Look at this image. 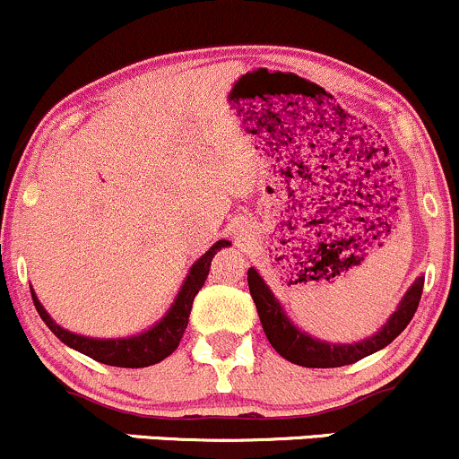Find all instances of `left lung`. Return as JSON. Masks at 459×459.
<instances>
[{
    "label": "left lung",
    "mask_w": 459,
    "mask_h": 459,
    "mask_svg": "<svg viewBox=\"0 0 459 459\" xmlns=\"http://www.w3.org/2000/svg\"><path fill=\"white\" fill-rule=\"evenodd\" d=\"M247 282H249V294H252L254 302H256L258 318L263 323V332L272 347L281 353L285 360L294 362V365L309 367V369H332V367H344L353 365V362L362 360V358L371 356V353L380 351L386 344L394 342L400 333L404 332L406 325L413 318L415 309H418L420 299H422V287L424 278H415L413 285L400 300L398 309L391 314V318L373 333L371 338L360 340L353 344H333L325 342V340L311 338L309 333L300 332L294 327L287 314L282 311L281 302L272 294L267 282L258 276L254 267L247 269Z\"/></svg>",
    "instance_id": "obj_1"
}]
</instances>
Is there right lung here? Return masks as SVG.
<instances>
[{
    "mask_svg": "<svg viewBox=\"0 0 459 459\" xmlns=\"http://www.w3.org/2000/svg\"><path fill=\"white\" fill-rule=\"evenodd\" d=\"M228 245L230 240H216V243L192 264L190 273H187V278L183 281L181 291L177 294V299H174L168 314H165L157 325H152L148 332L130 335V338H88V335L73 333L68 332V329L59 327V325L50 318L48 311L44 309V305H41L39 299L35 296V291L30 290L32 302H35V309L39 311L46 327H48L61 342L68 344L70 349H74V351L86 353L88 358L103 362V365L126 367V369H141V367L157 365V362L165 360V358L178 347V342H181L187 327V318H190L192 302H195V296L203 287V282H205L207 273H210L212 258H214V254L219 252L221 247H228Z\"/></svg>",
    "mask_w": 459,
    "mask_h": 459,
    "instance_id": "obj_1",
    "label": "right lung"
}]
</instances>
